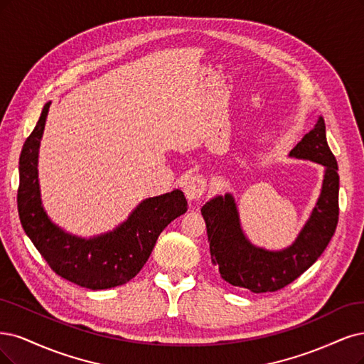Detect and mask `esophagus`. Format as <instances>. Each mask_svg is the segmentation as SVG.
<instances>
[{
  "instance_id": "obj_1",
  "label": "esophagus",
  "mask_w": 364,
  "mask_h": 364,
  "mask_svg": "<svg viewBox=\"0 0 364 364\" xmlns=\"http://www.w3.org/2000/svg\"><path fill=\"white\" fill-rule=\"evenodd\" d=\"M185 196L186 198L193 202V200H197L202 197L206 191V181L202 176H193L185 182Z\"/></svg>"
}]
</instances>
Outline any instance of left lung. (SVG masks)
Instances as JSON below:
<instances>
[{
	"label": "left lung",
	"mask_w": 364,
	"mask_h": 364,
	"mask_svg": "<svg viewBox=\"0 0 364 364\" xmlns=\"http://www.w3.org/2000/svg\"><path fill=\"white\" fill-rule=\"evenodd\" d=\"M289 156L309 159L325 167L321 196L311 215L292 245L269 252L253 245L242 232L232 194L210 198L202 208L206 223L210 262L232 286L255 294L275 292L307 271L327 248L339 221V173L327 143L325 122L319 116L315 127Z\"/></svg>",
	"instance_id": "obj_1"
}]
</instances>
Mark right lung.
Here are the masks:
<instances>
[{
	"mask_svg": "<svg viewBox=\"0 0 364 364\" xmlns=\"http://www.w3.org/2000/svg\"><path fill=\"white\" fill-rule=\"evenodd\" d=\"M51 102L23 143L19 158L18 212L34 247L60 277L92 291L109 289L134 279L144 267L167 225L185 214L186 198L181 190L149 197L119 228L85 240L54 224L42 206L37 158Z\"/></svg>",
	"mask_w": 364,
	"mask_h": 364,
	"instance_id": "right-lung-1",
	"label": "right lung"
}]
</instances>
